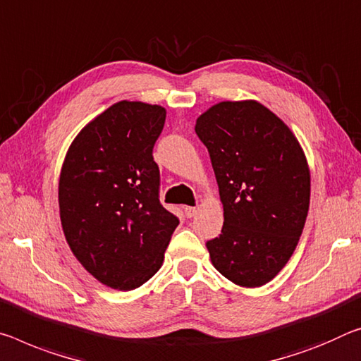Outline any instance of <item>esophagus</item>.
Here are the masks:
<instances>
[{"instance_id":"1","label":"esophagus","mask_w":361,"mask_h":361,"mask_svg":"<svg viewBox=\"0 0 361 361\" xmlns=\"http://www.w3.org/2000/svg\"><path fill=\"white\" fill-rule=\"evenodd\" d=\"M196 212H197L196 207H185V214H186L188 219H191V216L196 215Z\"/></svg>"}]
</instances>
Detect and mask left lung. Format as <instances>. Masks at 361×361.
<instances>
[{"instance_id":"1","label":"left lung","mask_w":361,"mask_h":361,"mask_svg":"<svg viewBox=\"0 0 361 361\" xmlns=\"http://www.w3.org/2000/svg\"><path fill=\"white\" fill-rule=\"evenodd\" d=\"M223 204L207 241L212 265L243 288H260L295 250L310 205V170L295 135L252 99L223 101L196 120Z\"/></svg>"}]
</instances>
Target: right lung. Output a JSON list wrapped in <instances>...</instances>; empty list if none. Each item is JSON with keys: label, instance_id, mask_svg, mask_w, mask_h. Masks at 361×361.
<instances>
[{"label": "right lung", "instance_id": "right-lung-1", "mask_svg": "<svg viewBox=\"0 0 361 361\" xmlns=\"http://www.w3.org/2000/svg\"><path fill=\"white\" fill-rule=\"evenodd\" d=\"M165 109L120 101L72 141L59 176L67 244L85 270L118 290L140 288L162 267L178 219L159 201L154 145Z\"/></svg>", "mask_w": 361, "mask_h": 361}]
</instances>
